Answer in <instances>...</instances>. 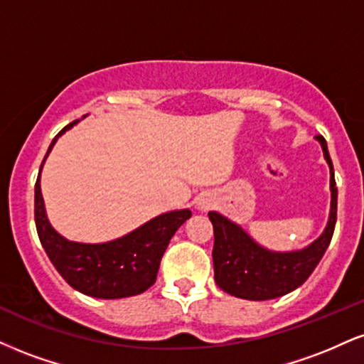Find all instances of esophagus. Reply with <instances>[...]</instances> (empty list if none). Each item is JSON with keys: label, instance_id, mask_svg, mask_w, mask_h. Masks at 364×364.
I'll list each match as a JSON object with an SVG mask.
<instances>
[{"label": "esophagus", "instance_id": "1", "mask_svg": "<svg viewBox=\"0 0 364 364\" xmlns=\"http://www.w3.org/2000/svg\"><path fill=\"white\" fill-rule=\"evenodd\" d=\"M210 207H212V200L207 198V196H203V198L198 200V208L200 210H208Z\"/></svg>", "mask_w": 364, "mask_h": 364}]
</instances>
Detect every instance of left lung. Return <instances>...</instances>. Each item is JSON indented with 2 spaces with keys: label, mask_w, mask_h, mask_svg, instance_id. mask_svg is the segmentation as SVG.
Masks as SVG:
<instances>
[{
  "label": "left lung",
  "mask_w": 364,
  "mask_h": 364,
  "mask_svg": "<svg viewBox=\"0 0 364 364\" xmlns=\"http://www.w3.org/2000/svg\"><path fill=\"white\" fill-rule=\"evenodd\" d=\"M323 159L331 171V212L326 229L314 242L299 251H271L254 240L239 224L218 212H208L213 225L215 283L225 293L244 300H273L301 287L322 259L334 234L337 188L326 139L317 135Z\"/></svg>",
  "instance_id": "left-lung-1"
}]
</instances>
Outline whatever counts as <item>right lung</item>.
Returning <instances> with one entry per match:
<instances>
[{
    "mask_svg": "<svg viewBox=\"0 0 364 364\" xmlns=\"http://www.w3.org/2000/svg\"><path fill=\"white\" fill-rule=\"evenodd\" d=\"M77 122L80 120L65 125L55 135L38 171L35 183V225L38 239L52 264L74 290L103 300L139 295L156 283L166 247L179 227L191 217V212L183 208L161 213L129 234L108 242H76L60 235L47 218L41 173L57 139L71 130Z\"/></svg>",
    "mask_w": 364,
    "mask_h": 364,
    "instance_id": "1",
    "label": "right lung"
}]
</instances>
